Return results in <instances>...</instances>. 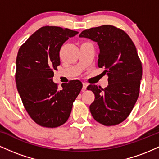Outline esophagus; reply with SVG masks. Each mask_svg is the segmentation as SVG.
I'll use <instances>...</instances> for the list:
<instances>
[{
	"label": "esophagus",
	"mask_w": 159,
	"mask_h": 159,
	"mask_svg": "<svg viewBox=\"0 0 159 159\" xmlns=\"http://www.w3.org/2000/svg\"><path fill=\"white\" fill-rule=\"evenodd\" d=\"M87 86H88V84H87V83H85V82H83V89H84V90H86V89H87Z\"/></svg>",
	"instance_id": "esophagus-1"
}]
</instances>
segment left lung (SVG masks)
I'll use <instances>...</instances> for the list:
<instances>
[{
	"mask_svg": "<svg viewBox=\"0 0 159 159\" xmlns=\"http://www.w3.org/2000/svg\"><path fill=\"white\" fill-rule=\"evenodd\" d=\"M79 37L97 43L98 66L105 68L108 81L105 89L87 87L95 95L90 105L91 114L103 125H117L130 114L139 96L142 65L135 45L126 33L111 25L87 29Z\"/></svg>",
	"mask_w": 159,
	"mask_h": 159,
	"instance_id": "left-lung-1",
	"label": "left lung"
}]
</instances>
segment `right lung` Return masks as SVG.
<instances>
[{
    "instance_id": "add662e5",
    "label": "right lung",
    "mask_w": 159,
    "mask_h": 159,
    "mask_svg": "<svg viewBox=\"0 0 159 159\" xmlns=\"http://www.w3.org/2000/svg\"><path fill=\"white\" fill-rule=\"evenodd\" d=\"M78 34L68 28L43 27L27 39L18 52V92L27 112L42 126L55 128L65 123L81 92L82 83L78 80L62 84L61 90L53 81V70L61 64V46Z\"/></svg>"
}]
</instances>
